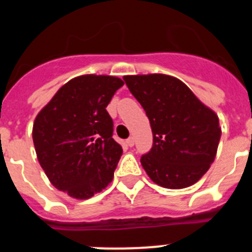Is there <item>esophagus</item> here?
I'll return each instance as SVG.
<instances>
[{"label": "esophagus", "instance_id": "1", "mask_svg": "<svg viewBox=\"0 0 252 252\" xmlns=\"http://www.w3.org/2000/svg\"><path fill=\"white\" fill-rule=\"evenodd\" d=\"M126 145L130 146V148H132V146L135 145V140H133V137H128V139L126 140Z\"/></svg>", "mask_w": 252, "mask_h": 252}]
</instances>
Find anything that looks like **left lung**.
Wrapping results in <instances>:
<instances>
[{
  "label": "left lung",
  "instance_id": "obj_1",
  "mask_svg": "<svg viewBox=\"0 0 252 252\" xmlns=\"http://www.w3.org/2000/svg\"><path fill=\"white\" fill-rule=\"evenodd\" d=\"M124 81L153 131V148L141 157L146 174L169 189L197 183L216 158L221 139L218 116L170 75H125Z\"/></svg>",
  "mask_w": 252,
  "mask_h": 252
}]
</instances>
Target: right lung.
<instances>
[{
  "mask_svg": "<svg viewBox=\"0 0 252 252\" xmlns=\"http://www.w3.org/2000/svg\"><path fill=\"white\" fill-rule=\"evenodd\" d=\"M122 86L111 75L73 78L37 113V160L50 183L70 197L88 199L112 182L122 148L112 139L106 107Z\"/></svg>",
  "mask_w": 252,
  "mask_h": 252,
  "instance_id": "1",
  "label": "right lung"
}]
</instances>
